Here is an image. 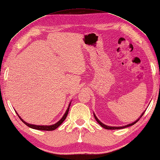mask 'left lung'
Here are the masks:
<instances>
[{
	"label": "left lung",
	"instance_id": "1",
	"mask_svg": "<svg viewBox=\"0 0 160 160\" xmlns=\"http://www.w3.org/2000/svg\"><path fill=\"white\" fill-rule=\"evenodd\" d=\"M145 111H144L142 114L140 115V116L139 117V118H138V120H136L135 121H134L133 122H132V123H130V124H128V125H124V126H119V127H115V126H108V125H105V124H103V122H101L100 120H99L98 119V118L96 116V115H95V113H94L93 112V116H94V118H95V119H96V121L98 122V123L101 125V126L102 127V128H105V129H107V130H119V129H122V128H128V127H130V126H132V125H133L134 124H135L136 122H137L138 120H139L140 118H141V117H142V116H143V114H144V112H145Z\"/></svg>",
	"mask_w": 160,
	"mask_h": 160
}]
</instances>
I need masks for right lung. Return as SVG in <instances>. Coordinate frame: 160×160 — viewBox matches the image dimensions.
I'll return each instance as SVG.
<instances>
[{"label":"right lung","instance_id":"right-lung-1","mask_svg":"<svg viewBox=\"0 0 160 160\" xmlns=\"http://www.w3.org/2000/svg\"><path fill=\"white\" fill-rule=\"evenodd\" d=\"M71 103H72V101H70L69 106H68L67 111H66V112H65V113L64 114V116H62V118L60 119L58 122H57L56 123H54V125H38L30 124V123H28V122H26L25 120H23V119L21 118V117L18 114V112L16 111L15 112H16V113L18 116V117H19V118L22 120V121L29 128H32V129H35V130H48V131H51V130H54L57 129V128H58L59 125L64 121V120L66 119V118L68 115V112H69V107H70Z\"/></svg>","mask_w":160,"mask_h":160}]
</instances>
